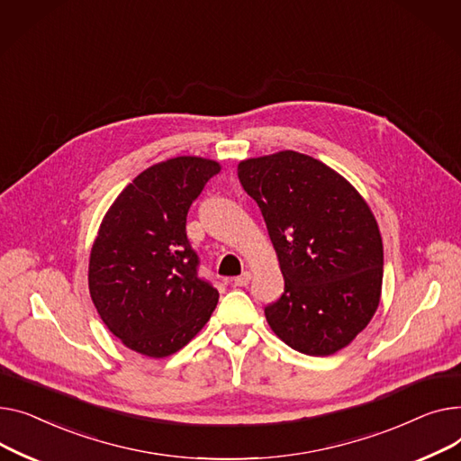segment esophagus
<instances>
[{"label":"esophagus","instance_id":"34e87169","mask_svg":"<svg viewBox=\"0 0 461 461\" xmlns=\"http://www.w3.org/2000/svg\"><path fill=\"white\" fill-rule=\"evenodd\" d=\"M251 281V274L249 272H243L241 276L234 277V286H248Z\"/></svg>","mask_w":461,"mask_h":461}]
</instances>
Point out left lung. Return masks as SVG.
Segmentation results:
<instances>
[{
    "label": "left lung",
    "instance_id": "1",
    "mask_svg": "<svg viewBox=\"0 0 461 461\" xmlns=\"http://www.w3.org/2000/svg\"><path fill=\"white\" fill-rule=\"evenodd\" d=\"M238 178L262 212L285 292L264 309L272 331L307 356L351 344L380 305L384 241L368 203L330 166L281 150L241 159Z\"/></svg>",
    "mask_w": 461,
    "mask_h": 461
}]
</instances>
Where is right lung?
<instances>
[{
    "label": "right lung",
    "mask_w": 461,
    "mask_h": 461,
    "mask_svg": "<svg viewBox=\"0 0 461 461\" xmlns=\"http://www.w3.org/2000/svg\"><path fill=\"white\" fill-rule=\"evenodd\" d=\"M218 161L178 156L145 169L105 212L89 257V292L126 348L167 357L210 320L220 292L197 276L185 218Z\"/></svg>",
    "instance_id": "obj_1"
}]
</instances>
